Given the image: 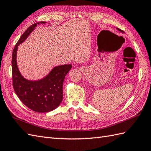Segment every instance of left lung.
<instances>
[{"label": "left lung", "instance_id": "8db88e82", "mask_svg": "<svg viewBox=\"0 0 151 151\" xmlns=\"http://www.w3.org/2000/svg\"><path fill=\"white\" fill-rule=\"evenodd\" d=\"M117 30H119V31H121V32H124V31H123V30H122L121 29H119V28H117Z\"/></svg>", "mask_w": 151, "mask_h": 151}]
</instances>
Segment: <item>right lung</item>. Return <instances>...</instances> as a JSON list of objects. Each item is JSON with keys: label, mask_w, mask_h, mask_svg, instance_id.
<instances>
[{"label": "right lung", "mask_w": 151, "mask_h": 151, "mask_svg": "<svg viewBox=\"0 0 151 151\" xmlns=\"http://www.w3.org/2000/svg\"><path fill=\"white\" fill-rule=\"evenodd\" d=\"M37 24L30 26L14 46L11 61L13 86L19 99L26 106L34 111L45 113L55 109L60 105L63 98L64 80L72 65L65 64L55 67L45 78L35 82L27 80L21 75L17 64L18 46L25 40Z\"/></svg>", "instance_id": "right-lung-1"}]
</instances>
